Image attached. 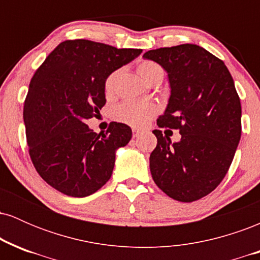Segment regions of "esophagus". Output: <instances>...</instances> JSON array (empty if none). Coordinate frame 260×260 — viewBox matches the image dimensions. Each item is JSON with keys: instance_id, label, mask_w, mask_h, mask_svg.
<instances>
[{"instance_id": "esophagus-1", "label": "esophagus", "mask_w": 260, "mask_h": 260, "mask_svg": "<svg viewBox=\"0 0 260 260\" xmlns=\"http://www.w3.org/2000/svg\"><path fill=\"white\" fill-rule=\"evenodd\" d=\"M143 132L140 129H137V128H133V138H138V137L142 134Z\"/></svg>"}]
</instances>
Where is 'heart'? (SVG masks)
<instances>
[{
  "instance_id": "heart-1",
  "label": "heart",
  "mask_w": 260,
  "mask_h": 260,
  "mask_svg": "<svg viewBox=\"0 0 260 260\" xmlns=\"http://www.w3.org/2000/svg\"><path fill=\"white\" fill-rule=\"evenodd\" d=\"M137 72L145 83H149L154 77L164 74V70L160 64L153 61H142L137 67ZM118 72L113 71L106 77L104 82V90L107 96H111L115 92L116 80ZM157 112V107L151 103H139V101H124L113 110V118L116 121L126 123L132 127H143L150 121L155 113Z\"/></svg>"
}]
</instances>
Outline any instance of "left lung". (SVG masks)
Listing matches in <instances>:
<instances>
[{"label":"left lung","mask_w":260,"mask_h":260,"mask_svg":"<svg viewBox=\"0 0 260 260\" xmlns=\"http://www.w3.org/2000/svg\"><path fill=\"white\" fill-rule=\"evenodd\" d=\"M143 57L168 72L171 95L160 128L178 129L171 143L153 131L157 145L150 172L170 198L190 203L208 196L228 174L241 139V101L234 79L220 58L198 45L183 44L145 52Z\"/></svg>","instance_id":"obj_1"}]
</instances>
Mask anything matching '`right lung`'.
<instances>
[{"instance_id":"add662e5","label":"right lung","mask_w":260,"mask_h":260,"mask_svg":"<svg viewBox=\"0 0 260 260\" xmlns=\"http://www.w3.org/2000/svg\"><path fill=\"white\" fill-rule=\"evenodd\" d=\"M140 52L84 39L66 40L35 72L23 111L26 143L38 174L58 192L83 198L111 177L116 150L128 144L132 129L111 122L98 134L85 122L98 117L106 104V77Z\"/></svg>"}]
</instances>
